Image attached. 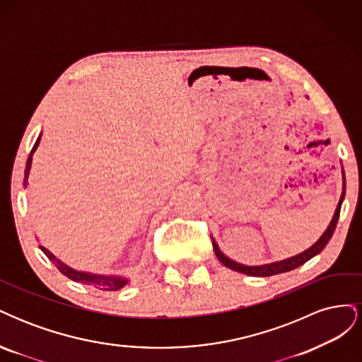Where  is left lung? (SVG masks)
<instances>
[{"label":"left lung","instance_id":"obj_1","mask_svg":"<svg viewBox=\"0 0 362 362\" xmlns=\"http://www.w3.org/2000/svg\"><path fill=\"white\" fill-rule=\"evenodd\" d=\"M344 189H346V182H344ZM343 198H344V192L341 194V199H339L338 202V206L335 210V214H334V218L331 225L327 226V229L325 231V234L319 238V242L314 243L310 249H306L305 252H302V254L296 255V257H291V258H287L284 261H278V262H272V264H264V266H255V267H249V266H243V264H238V262L229 259L228 257H225L221 250H218L217 245H214V252H216V257L217 259L222 262L223 266L233 269L235 272H240V273H245V275H249V276H273V275H279V273H284V272H290L293 269H298L300 267L302 264H305L306 261L311 259L313 257H315L317 254H320V252L325 249V246L327 245V242H329L334 231H335V226L338 223V217H339V210H341V204H343Z\"/></svg>","mask_w":362,"mask_h":362}]
</instances>
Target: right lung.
I'll return each mask as SVG.
<instances>
[{"label":"right lung","instance_id":"right-lung-1","mask_svg":"<svg viewBox=\"0 0 362 362\" xmlns=\"http://www.w3.org/2000/svg\"><path fill=\"white\" fill-rule=\"evenodd\" d=\"M39 141H40V136L37 137L35 146H33V149L30 151V156H28V160H27V164H25V180L28 178V172H30V168H31V157H33V154H35ZM25 184H27V181H25ZM40 249L43 250V254L48 257V259L52 262V264L60 270V273H63L64 276H68L69 279H72L75 282H81V284H86V286H92L93 288L103 290V291H116L119 288H122L125 284L128 282L127 279L117 278V276L92 275V273H83V272L72 270L71 267H68L66 264H63L62 261H59L56 257H54L48 249H45L43 246H40Z\"/></svg>","mask_w":362,"mask_h":362}]
</instances>
